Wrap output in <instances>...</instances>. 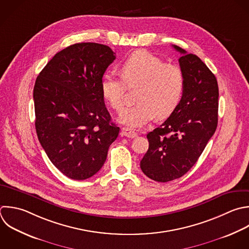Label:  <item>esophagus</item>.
I'll return each instance as SVG.
<instances>
[{
    "mask_svg": "<svg viewBox=\"0 0 249 249\" xmlns=\"http://www.w3.org/2000/svg\"><path fill=\"white\" fill-rule=\"evenodd\" d=\"M122 135L128 137V138H135L137 136V133L135 131H133L132 129L128 128V127H123L122 128Z\"/></svg>",
    "mask_w": 249,
    "mask_h": 249,
    "instance_id": "esophagus-1",
    "label": "esophagus"
}]
</instances>
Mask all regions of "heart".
Wrapping results in <instances>:
<instances>
[{"label": "heart", "mask_w": 249, "mask_h": 249, "mask_svg": "<svg viewBox=\"0 0 249 249\" xmlns=\"http://www.w3.org/2000/svg\"><path fill=\"white\" fill-rule=\"evenodd\" d=\"M122 76L106 73L101 79V92L117 111L121 112L126 85L139 86L137 103L124 108L120 122L138 128L157 119L168 117L179 105L185 88L182 70L145 51L130 54L121 66Z\"/></svg>", "instance_id": "b5f03b06"}]
</instances>
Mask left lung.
I'll use <instances>...</instances> for the list:
<instances>
[{"label": "left lung", "instance_id": "obj_1", "mask_svg": "<svg viewBox=\"0 0 249 249\" xmlns=\"http://www.w3.org/2000/svg\"><path fill=\"white\" fill-rule=\"evenodd\" d=\"M182 56V99L171 115L147 134L149 149L140 161L144 174L158 182L180 178L196 162L218 123L219 89L208 67L195 54L172 46Z\"/></svg>", "mask_w": 249, "mask_h": 249}]
</instances>
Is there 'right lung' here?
I'll list each match as a JSON object with an SVG mask.
<instances>
[{"label":"right lung","mask_w":249,"mask_h":249,"mask_svg":"<svg viewBox=\"0 0 249 249\" xmlns=\"http://www.w3.org/2000/svg\"><path fill=\"white\" fill-rule=\"evenodd\" d=\"M115 58L108 46L75 44L57 53L36 80L39 141L55 167L71 179L97 173L119 135L101 92V79Z\"/></svg>","instance_id":"1"}]
</instances>
